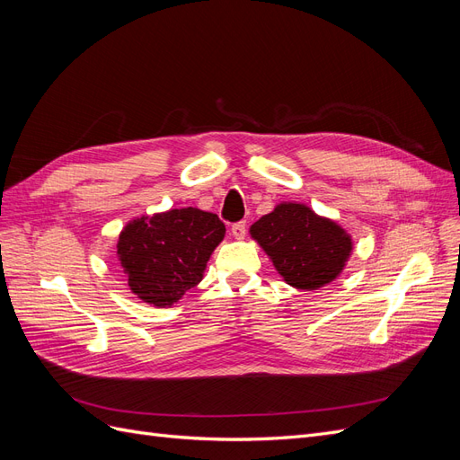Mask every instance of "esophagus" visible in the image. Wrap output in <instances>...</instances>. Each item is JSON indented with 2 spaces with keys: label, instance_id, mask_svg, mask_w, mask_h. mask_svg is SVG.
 Wrapping results in <instances>:
<instances>
[{
  "label": "esophagus",
  "instance_id": "obj_1",
  "mask_svg": "<svg viewBox=\"0 0 460 460\" xmlns=\"http://www.w3.org/2000/svg\"><path fill=\"white\" fill-rule=\"evenodd\" d=\"M245 234H247L245 220H240V222H235V225H232V235L235 240H243Z\"/></svg>",
  "mask_w": 460,
  "mask_h": 460
}]
</instances>
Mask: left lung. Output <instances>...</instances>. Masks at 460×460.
Returning a JSON list of instances; mask_svg holds the SVG:
<instances>
[{"label":"left lung","mask_w":460,"mask_h":460,"mask_svg":"<svg viewBox=\"0 0 460 460\" xmlns=\"http://www.w3.org/2000/svg\"><path fill=\"white\" fill-rule=\"evenodd\" d=\"M284 282L318 289L336 280L353 252V240L338 222L303 203H280L249 228Z\"/></svg>","instance_id":"1"}]
</instances>
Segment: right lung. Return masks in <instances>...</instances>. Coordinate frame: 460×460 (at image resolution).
<instances>
[{
    "label": "right lung",
    "instance_id": "obj_1",
    "mask_svg": "<svg viewBox=\"0 0 460 460\" xmlns=\"http://www.w3.org/2000/svg\"><path fill=\"white\" fill-rule=\"evenodd\" d=\"M225 234V222L196 207L130 220L119 235L117 257L132 294L155 307H171L203 280L207 261Z\"/></svg>",
    "mask_w": 460,
    "mask_h": 460
}]
</instances>
